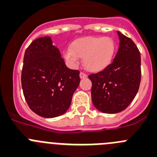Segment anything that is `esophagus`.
<instances>
[{
	"instance_id": "esophagus-1",
	"label": "esophagus",
	"mask_w": 157,
	"mask_h": 157,
	"mask_svg": "<svg viewBox=\"0 0 157 157\" xmlns=\"http://www.w3.org/2000/svg\"><path fill=\"white\" fill-rule=\"evenodd\" d=\"M87 77V74H86V73H82V72H80V77L81 79H84V78H86Z\"/></svg>"
}]
</instances>
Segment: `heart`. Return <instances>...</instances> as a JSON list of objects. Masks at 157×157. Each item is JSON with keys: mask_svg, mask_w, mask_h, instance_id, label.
Returning a JSON list of instances; mask_svg holds the SVG:
<instances>
[{"mask_svg": "<svg viewBox=\"0 0 157 157\" xmlns=\"http://www.w3.org/2000/svg\"><path fill=\"white\" fill-rule=\"evenodd\" d=\"M116 52V43L109 36H84L73 41L63 52L65 59L71 66L83 58L85 68L91 72H99L112 63Z\"/></svg>", "mask_w": 157, "mask_h": 157, "instance_id": "obj_1", "label": "heart"}]
</instances>
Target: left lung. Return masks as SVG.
Returning a JSON list of instances; mask_svg holds the SVG:
<instances>
[{
    "mask_svg": "<svg viewBox=\"0 0 157 157\" xmlns=\"http://www.w3.org/2000/svg\"><path fill=\"white\" fill-rule=\"evenodd\" d=\"M120 45L113 61L98 73L89 75L93 105L105 113H117L130 105L141 81V56L131 38L117 31Z\"/></svg>",
    "mask_w": 157,
    "mask_h": 157,
    "instance_id": "1",
    "label": "left lung"
}]
</instances>
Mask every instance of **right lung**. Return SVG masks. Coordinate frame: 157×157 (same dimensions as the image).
<instances>
[{
    "mask_svg": "<svg viewBox=\"0 0 157 157\" xmlns=\"http://www.w3.org/2000/svg\"><path fill=\"white\" fill-rule=\"evenodd\" d=\"M79 75L78 70L66 66L50 36L34 40L25 52L21 77L29 108L45 118L63 115L80 84Z\"/></svg>",
    "mask_w": 157,
    "mask_h": 157,
    "instance_id": "obj_1",
    "label": "right lung"
}]
</instances>
